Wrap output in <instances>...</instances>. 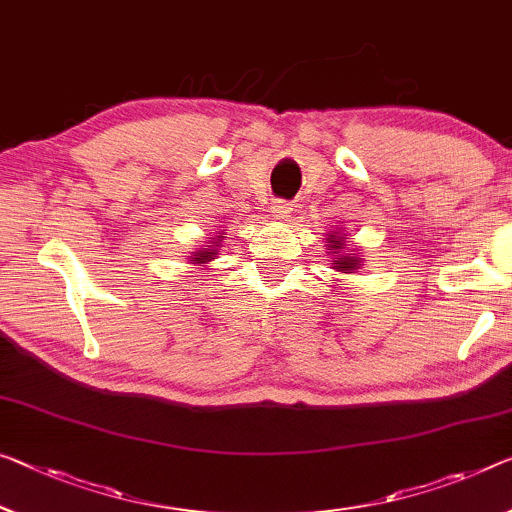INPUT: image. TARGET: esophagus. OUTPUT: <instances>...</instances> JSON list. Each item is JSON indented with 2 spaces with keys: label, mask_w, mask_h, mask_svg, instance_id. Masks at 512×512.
I'll return each mask as SVG.
<instances>
[{
  "label": "esophagus",
  "mask_w": 512,
  "mask_h": 512,
  "mask_svg": "<svg viewBox=\"0 0 512 512\" xmlns=\"http://www.w3.org/2000/svg\"><path fill=\"white\" fill-rule=\"evenodd\" d=\"M290 210H293V208H290L288 201H274L272 215H274V219H288Z\"/></svg>",
  "instance_id": "1"
}]
</instances>
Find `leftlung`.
Returning a JSON list of instances; mask_svg holds the SVG:
<instances>
[{
	"label": "left lung",
	"instance_id": "1",
	"mask_svg": "<svg viewBox=\"0 0 512 512\" xmlns=\"http://www.w3.org/2000/svg\"><path fill=\"white\" fill-rule=\"evenodd\" d=\"M327 242H329V254H334L336 258L332 261V265H334V270L336 272H355L357 267L361 265V258L357 256V254H345V240H343V235H329L327 238Z\"/></svg>",
	"mask_w": 512,
	"mask_h": 512
}]
</instances>
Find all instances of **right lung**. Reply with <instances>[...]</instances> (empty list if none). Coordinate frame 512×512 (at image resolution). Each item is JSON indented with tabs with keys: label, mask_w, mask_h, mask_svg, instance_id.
Instances as JSON below:
<instances>
[{
	"label": "right lung",
	"mask_w": 512,
	"mask_h": 512,
	"mask_svg": "<svg viewBox=\"0 0 512 512\" xmlns=\"http://www.w3.org/2000/svg\"><path fill=\"white\" fill-rule=\"evenodd\" d=\"M219 238H224V235H219ZM217 247H219V240H215V238H210V245H206V249H199V251H192V261L196 263V265H203V263H208V261H212V258H215V254H217Z\"/></svg>",
	"instance_id": "1"
}]
</instances>
